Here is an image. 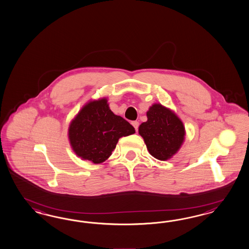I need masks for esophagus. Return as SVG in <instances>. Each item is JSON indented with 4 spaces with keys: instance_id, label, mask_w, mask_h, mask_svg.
Wrapping results in <instances>:
<instances>
[{
    "instance_id": "1",
    "label": "esophagus",
    "mask_w": 249,
    "mask_h": 249,
    "mask_svg": "<svg viewBox=\"0 0 249 249\" xmlns=\"http://www.w3.org/2000/svg\"><path fill=\"white\" fill-rule=\"evenodd\" d=\"M131 124H132V126L135 128L136 130H138L139 125H140V124H139V121H132V122H131Z\"/></svg>"
}]
</instances>
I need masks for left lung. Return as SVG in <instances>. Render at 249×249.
<instances>
[{"instance_id":"obj_1","label":"left lung","mask_w":249,"mask_h":249,"mask_svg":"<svg viewBox=\"0 0 249 249\" xmlns=\"http://www.w3.org/2000/svg\"><path fill=\"white\" fill-rule=\"evenodd\" d=\"M148 121L139 127V133L151 156L160 160L172 158L184 141L185 129L181 120L171 109L160 104L151 106Z\"/></svg>"}]
</instances>
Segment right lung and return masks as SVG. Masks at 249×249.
<instances>
[{
  "instance_id": "add662e5",
  "label": "right lung",
  "mask_w": 249,
  "mask_h": 249,
  "mask_svg": "<svg viewBox=\"0 0 249 249\" xmlns=\"http://www.w3.org/2000/svg\"><path fill=\"white\" fill-rule=\"evenodd\" d=\"M135 133L128 121L110 110L107 98L90 101L71 121L68 138L75 154L95 164L105 161L121 137Z\"/></svg>"
}]
</instances>
